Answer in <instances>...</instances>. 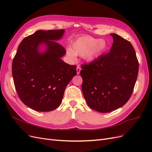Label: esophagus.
<instances>
[{"label":"esophagus","mask_w":152,"mask_h":152,"mask_svg":"<svg viewBox=\"0 0 152 152\" xmlns=\"http://www.w3.org/2000/svg\"><path fill=\"white\" fill-rule=\"evenodd\" d=\"M76 71H77V74L79 75L80 73V71H81V67H80V66H77V67H76Z\"/></svg>","instance_id":"esophagus-1"}]
</instances>
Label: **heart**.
Segmentation results:
<instances>
[{"label": "heart", "instance_id": "obj_1", "mask_svg": "<svg viewBox=\"0 0 152 152\" xmlns=\"http://www.w3.org/2000/svg\"><path fill=\"white\" fill-rule=\"evenodd\" d=\"M106 48L107 43L104 39L99 40L90 36H83L72 42L71 49L67 50V54L71 58L78 55L90 61L103 53Z\"/></svg>", "mask_w": 152, "mask_h": 152}]
</instances>
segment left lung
<instances>
[{
	"instance_id": "1",
	"label": "left lung",
	"mask_w": 152,
	"mask_h": 152,
	"mask_svg": "<svg viewBox=\"0 0 152 152\" xmlns=\"http://www.w3.org/2000/svg\"><path fill=\"white\" fill-rule=\"evenodd\" d=\"M110 53L81 66L82 90L88 105L101 113L123 106L130 98L137 79L139 64L128 41L111 34Z\"/></svg>"
}]
</instances>
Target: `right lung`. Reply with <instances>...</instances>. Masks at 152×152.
Returning a JSON list of instances; mask_svg holds the SVG:
<instances>
[{
  "mask_svg": "<svg viewBox=\"0 0 152 152\" xmlns=\"http://www.w3.org/2000/svg\"><path fill=\"white\" fill-rule=\"evenodd\" d=\"M64 29L39 30L25 37L20 43L12 61L15 88L22 103L37 111L57 108L64 90L76 75V66L61 59L66 49L57 41ZM46 46L41 52L39 47Z\"/></svg>",
  "mask_w": 152,
  "mask_h": 152,
  "instance_id": "1",
  "label": "right lung"
}]
</instances>
